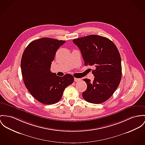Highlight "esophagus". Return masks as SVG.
<instances>
[{
	"mask_svg": "<svg viewBox=\"0 0 145 145\" xmlns=\"http://www.w3.org/2000/svg\"><path fill=\"white\" fill-rule=\"evenodd\" d=\"M80 80V79L79 78H74V81L75 82H79Z\"/></svg>",
	"mask_w": 145,
	"mask_h": 145,
	"instance_id": "1",
	"label": "esophagus"
}]
</instances>
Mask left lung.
I'll return each mask as SVG.
<instances>
[{"instance_id":"1","label":"left lung","mask_w":145,"mask_h":145,"mask_svg":"<svg viewBox=\"0 0 145 145\" xmlns=\"http://www.w3.org/2000/svg\"><path fill=\"white\" fill-rule=\"evenodd\" d=\"M79 48L86 66H94L93 82L83 79L87 88L82 97L87 101L100 104L109 99L118 88L122 74L121 61L115 45L109 39L91 35L74 39Z\"/></svg>"}]
</instances>
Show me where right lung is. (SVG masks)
<instances>
[{"label":"right lung","instance_id":"obj_1","mask_svg":"<svg viewBox=\"0 0 145 145\" xmlns=\"http://www.w3.org/2000/svg\"><path fill=\"white\" fill-rule=\"evenodd\" d=\"M66 42L44 37L30 42L25 48L21 61L23 80L33 97L44 104H54L62 98L63 91L72 84L70 74L59 77L50 71L57 50Z\"/></svg>","mask_w":145,"mask_h":145}]
</instances>
